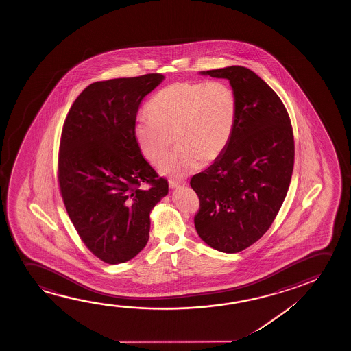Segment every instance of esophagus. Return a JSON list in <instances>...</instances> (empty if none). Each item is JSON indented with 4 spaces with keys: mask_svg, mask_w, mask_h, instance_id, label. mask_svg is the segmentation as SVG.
<instances>
[{
    "mask_svg": "<svg viewBox=\"0 0 351 351\" xmlns=\"http://www.w3.org/2000/svg\"><path fill=\"white\" fill-rule=\"evenodd\" d=\"M186 184H187L186 181H173V180H171V181L169 182V187L173 189V188L182 187V186H186Z\"/></svg>",
    "mask_w": 351,
    "mask_h": 351,
    "instance_id": "obj_1",
    "label": "esophagus"
}]
</instances>
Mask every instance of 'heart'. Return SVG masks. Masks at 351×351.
<instances>
[{
    "label": "heart",
    "instance_id": "1",
    "mask_svg": "<svg viewBox=\"0 0 351 351\" xmlns=\"http://www.w3.org/2000/svg\"><path fill=\"white\" fill-rule=\"evenodd\" d=\"M149 117L136 121L134 136L146 160L159 165L173 140L178 147L162 173L182 178L224 154L235 128L239 103L224 82H178L154 95Z\"/></svg>",
    "mask_w": 351,
    "mask_h": 351
}]
</instances>
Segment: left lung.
<instances>
[{"mask_svg": "<svg viewBox=\"0 0 351 351\" xmlns=\"http://www.w3.org/2000/svg\"><path fill=\"white\" fill-rule=\"evenodd\" d=\"M202 74L229 80L239 114L224 154L191 180L200 202L194 226L212 248L237 253L269 230L287 197L295 158L293 127L277 93L248 68Z\"/></svg>", "mask_w": 351, "mask_h": 351, "instance_id": "8db88e82", "label": "left lung"}]
</instances>
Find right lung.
Instances as JSON below:
<instances>
[{
    "label": "right lung",
    "mask_w": 351,
    "mask_h": 351,
    "mask_svg": "<svg viewBox=\"0 0 351 351\" xmlns=\"http://www.w3.org/2000/svg\"><path fill=\"white\" fill-rule=\"evenodd\" d=\"M163 79L152 73L93 82L63 123L60 192L82 242L106 264L144 250L149 212L168 194V181L146 162L134 136L140 103Z\"/></svg>",
    "instance_id": "obj_1"
}]
</instances>
